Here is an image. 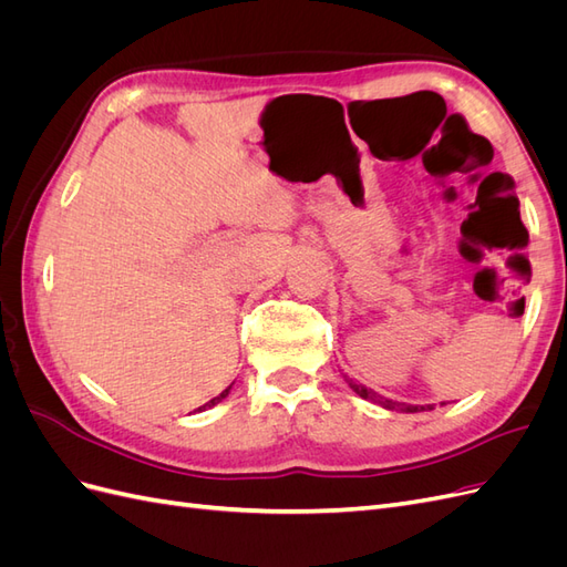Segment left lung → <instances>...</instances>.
Returning a JSON list of instances; mask_svg holds the SVG:
<instances>
[{
	"instance_id": "8db88e82",
	"label": "left lung",
	"mask_w": 567,
	"mask_h": 567,
	"mask_svg": "<svg viewBox=\"0 0 567 567\" xmlns=\"http://www.w3.org/2000/svg\"><path fill=\"white\" fill-rule=\"evenodd\" d=\"M346 381H348V385L359 394V398L362 400H369V402H373V404H381L383 409H388V411H402V414H416V411H425V409H433L431 404L427 406H419V404H404V402H392V400H388V398H381L379 392H373L371 388H367V385H362V383H354L352 379H348L346 375ZM444 404V402H442Z\"/></svg>"
}]
</instances>
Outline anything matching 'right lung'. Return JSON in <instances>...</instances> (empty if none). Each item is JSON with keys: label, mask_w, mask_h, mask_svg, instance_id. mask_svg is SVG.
I'll return each instance as SVG.
<instances>
[{"label": "right lung", "mask_w": 567, "mask_h": 567, "mask_svg": "<svg viewBox=\"0 0 567 567\" xmlns=\"http://www.w3.org/2000/svg\"><path fill=\"white\" fill-rule=\"evenodd\" d=\"M229 390H231V385H229V388H227V390H221V392H219V394H217V398H213V400H210V402H205V404H203V406H198V411H205V409H210V406H215V404H219V402H221V400H225V398H227V394H229Z\"/></svg>", "instance_id": "right-lung-1"}]
</instances>
